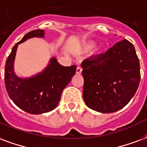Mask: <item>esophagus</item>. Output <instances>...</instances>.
<instances>
[{"label":"esophagus","mask_w":147,"mask_h":147,"mask_svg":"<svg viewBox=\"0 0 147 147\" xmlns=\"http://www.w3.org/2000/svg\"><path fill=\"white\" fill-rule=\"evenodd\" d=\"M82 68H81V66H79V65H78L77 66V68H76V73L77 74H81V72H82Z\"/></svg>","instance_id":"esophagus-1"}]
</instances>
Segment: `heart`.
Listing matches in <instances>:
<instances>
[{"label": "heart", "instance_id": "1", "mask_svg": "<svg viewBox=\"0 0 147 147\" xmlns=\"http://www.w3.org/2000/svg\"><path fill=\"white\" fill-rule=\"evenodd\" d=\"M86 48L87 49H92L95 47V44H94L93 43H92V42H90V43H86Z\"/></svg>", "mask_w": 147, "mask_h": 147}]
</instances>
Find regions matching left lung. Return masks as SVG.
I'll list each match as a JSON object with an SVG mask.
<instances>
[{"label": "left lung", "instance_id": "obj_1", "mask_svg": "<svg viewBox=\"0 0 147 147\" xmlns=\"http://www.w3.org/2000/svg\"><path fill=\"white\" fill-rule=\"evenodd\" d=\"M83 100L88 107L112 113L131 100L140 82V61L133 44L123 40L104 54L82 63Z\"/></svg>", "mask_w": 147, "mask_h": 147}]
</instances>
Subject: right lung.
<instances>
[{
    "instance_id": "1",
    "label": "right lung",
    "mask_w": 147,
    "mask_h": 147,
    "mask_svg": "<svg viewBox=\"0 0 147 147\" xmlns=\"http://www.w3.org/2000/svg\"><path fill=\"white\" fill-rule=\"evenodd\" d=\"M43 29L28 32L13 47L4 69V83L7 94L17 107L32 115H40L54 110L59 103L65 86L71 82L76 65L65 67L51 58L43 71L36 76L22 79L14 71V61L18 44L32 37H44Z\"/></svg>"
}]
</instances>
